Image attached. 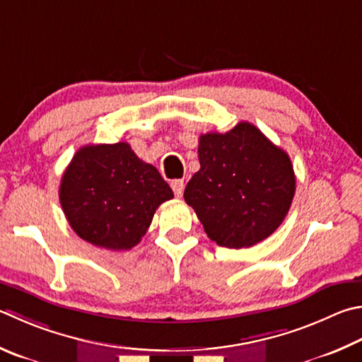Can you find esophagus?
<instances>
[{
  "mask_svg": "<svg viewBox=\"0 0 362 362\" xmlns=\"http://www.w3.org/2000/svg\"><path fill=\"white\" fill-rule=\"evenodd\" d=\"M170 188H173L174 194L179 196V198H180V196L183 194V189H185V182L180 180V179H175V180L170 182Z\"/></svg>",
  "mask_w": 362,
  "mask_h": 362,
  "instance_id": "1",
  "label": "esophagus"
}]
</instances>
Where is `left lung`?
I'll use <instances>...</instances> for the list:
<instances>
[{
    "label": "left lung",
    "mask_w": 362,
    "mask_h": 362,
    "mask_svg": "<svg viewBox=\"0 0 362 362\" xmlns=\"http://www.w3.org/2000/svg\"><path fill=\"white\" fill-rule=\"evenodd\" d=\"M201 169L183 193L204 231L220 247L247 248L285 220L296 192L290 156L255 124L199 137Z\"/></svg>",
    "instance_id": "obj_1"
}]
</instances>
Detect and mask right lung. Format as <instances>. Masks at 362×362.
Masks as SVG:
<instances>
[{
	"instance_id": "1",
	"label": "right lung",
	"mask_w": 362,
	"mask_h": 362,
	"mask_svg": "<svg viewBox=\"0 0 362 362\" xmlns=\"http://www.w3.org/2000/svg\"><path fill=\"white\" fill-rule=\"evenodd\" d=\"M173 198L158 169L137 158L127 142L78 148L60 183V204L74 233L115 252L139 244L155 210Z\"/></svg>"
}]
</instances>
